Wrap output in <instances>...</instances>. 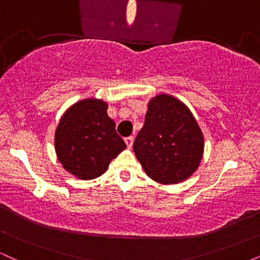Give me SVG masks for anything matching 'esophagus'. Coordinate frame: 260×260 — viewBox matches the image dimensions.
I'll return each instance as SVG.
<instances>
[{
    "mask_svg": "<svg viewBox=\"0 0 260 260\" xmlns=\"http://www.w3.org/2000/svg\"><path fill=\"white\" fill-rule=\"evenodd\" d=\"M124 142H126V144H127V147L128 148H132V145H133V142H134V137H127L126 139H124Z\"/></svg>",
    "mask_w": 260,
    "mask_h": 260,
    "instance_id": "esophagus-1",
    "label": "esophagus"
}]
</instances>
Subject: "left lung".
<instances>
[{
    "mask_svg": "<svg viewBox=\"0 0 260 260\" xmlns=\"http://www.w3.org/2000/svg\"><path fill=\"white\" fill-rule=\"evenodd\" d=\"M145 174L162 184L187 180L201 164L204 138L194 116L168 94L153 98L133 144Z\"/></svg>",
    "mask_w": 260,
    "mask_h": 260,
    "instance_id": "8db88e82",
    "label": "left lung"
}]
</instances>
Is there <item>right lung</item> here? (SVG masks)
Masks as SVG:
<instances>
[{
  "instance_id": "right-lung-1",
  "label": "right lung",
  "mask_w": 260,
  "mask_h": 260,
  "mask_svg": "<svg viewBox=\"0 0 260 260\" xmlns=\"http://www.w3.org/2000/svg\"><path fill=\"white\" fill-rule=\"evenodd\" d=\"M106 111L107 104L103 100H82L66 111L56 129L58 161L80 180L99 177L126 149Z\"/></svg>"
}]
</instances>
